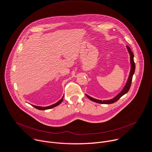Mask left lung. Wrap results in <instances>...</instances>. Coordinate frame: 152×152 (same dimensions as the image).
Here are the masks:
<instances>
[{
    "label": "left lung",
    "mask_w": 152,
    "mask_h": 152,
    "mask_svg": "<svg viewBox=\"0 0 152 152\" xmlns=\"http://www.w3.org/2000/svg\"><path fill=\"white\" fill-rule=\"evenodd\" d=\"M126 48L128 50V52L129 53V56H130V64H131V69H130V72H129V76L128 77L127 81L125 83V85L124 86V88L122 89V91L118 94H117L115 97H113V98H111L110 99H107V100H101V99H97L95 98H94L90 96H89L88 95L85 94V95L91 101L97 103H99V104H112L113 103L117 101L124 95H125V94H126L131 86V82H132V76L134 74L135 72V65L134 63V54L132 53V52L131 51V50L130 49V48L128 46H126Z\"/></svg>",
    "instance_id": "1"
}]
</instances>
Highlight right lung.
Wrapping results in <instances>:
<instances>
[{
	"instance_id": "add662e5",
	"label": "right lung",
	"mask_w": 152,
	"mask_h": 152,
	"mask_svg": "<svg viewBox=\"0 0 152 152\" xmlns=\"http://www.w3.org/2000/svg\"><path fill=\"white\" fill-rule=\"evenodd\" d=\"M63 98H64V96H63V97L61 98V99H60L58 102H57L56 103L54 104H52L50 106H46V107H42V106H34V105H31L32 106H33L34 107H35L36 109H39V110H48V109H52L54 107H56L57 106H58L59 104H60L61 103V102H63Z\"/></svg>"
}]
</instances>
